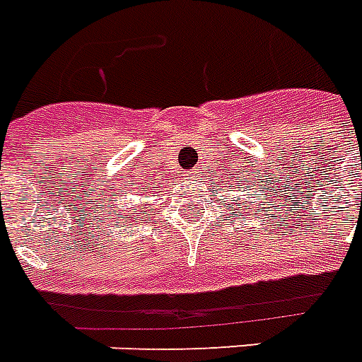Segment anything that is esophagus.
<instances>
[{
	"mask_svg": "<svg viewBox=\"0 0 362 362\" xmlns=\"http://www.w3.org/2000/svg\"><path fill=\"white\" fill-rule=\"evenodd\" d=\"M185 175V179H187V181H192V179L196 177V172H187V173H183Z\"/></svg>",
	"mask_w": 362,
	"mask_h": 362,
	"instance_id": "esophagus-1",
	"label": "esophagus"
}]
</instances>
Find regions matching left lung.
Masks as SVG:
<instances>
[{
  "label": "left lung",
  "mask_w": 362,
  "mask_h": 362,
  "mask_svg": "<svg viewBox=\"0 0 362 362\" xmlns=\"http://www.w3.org/2000/svg\"><path fill=\"white\" fill-rule=\"evenodd\" d=\"M235 187H239V185H237V183H235ZM231 202H235V199H231ZM230 207H231V205H230Z\"/></svg>",
  "instance_id": "8db88e82"
}]
</instances>
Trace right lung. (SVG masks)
Returning a JSON list of instances; mask_svg holds the SVG:
<instances>
[{
	"mask_svg": "<svg viewBox=\"0 0 362 362\" xmlns=\"http://www.w3.org/2000/svg\"><path fill=\"white\" fill-rule=\"evenodd\" d=\"M144 198H149V196H144ZM146 213V205L140 204L136 205V207H131V209L127 211V213H121L119 221H125L127 224H131V222H138V218H141V215Z\"/></svg>",
	"mask_w": 362,
	"mask_h": 362,
	"instance_id": "1",
	"label": "right lung"
}]
</instances>
